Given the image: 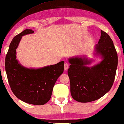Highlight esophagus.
<instances>
[{"label": "esophagus", "instance_id": "1", "mask_svg": "<svg viewBox=\"0 0 124 124\" xmlns=\"http://www.w3.org/2000/svg\"><path fill=\"white\" fill-rule=\"evenodd\" d=\"M69 68V64L68 63H65L64 64V70H67Z\"/></svg>", "mask_w": 124, "mask_h": 124}]
</instances>
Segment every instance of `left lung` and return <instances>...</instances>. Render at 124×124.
Returning a JSON list of instances; mask_svg holds the SVG:
<instances>
[{
    "label": "left lung",
    "mask_w": 124,
    "mask_h": 124,
    "mask_svg": "<svg viewBox=\"0 0 124 124\" xmlns=\"http://www.w3.org/2000/svg\"><path fill=\"white\" fill-rule=\"evenodd\" d=\"M94 55L101 60L95 65L86 55L69 57L68 70L70 94L75 101L87 103L99 99L111 89L118 63L113 42L109 35L101 30V36L94 47Z\"/></svg>",
    "instance_id": "left-lung-1"
}]
</instances>
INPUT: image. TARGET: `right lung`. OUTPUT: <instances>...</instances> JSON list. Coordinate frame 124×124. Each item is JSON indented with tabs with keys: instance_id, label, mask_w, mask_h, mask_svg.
<instances>
[{
	"instance_id": "obj_1",
	"label": "right lung",
	"mask_w": 124,
	"mask_h": 124,
	"mask_svg": "<svg viewBox=\"0 0 124 124\" xmlns=\"http://www.w3.org/2000/svg\"><path fill=\"white\" fill-rule=\"evenodd\" d=\"M25 29L15 36L10 43L6 57V71L9 86L18 99L26 103L43 105L50 101L57 79L64 72V62L39 68H26L16 56V49L23 36L33 34Z\"/></svg>"
}]
</instances>
